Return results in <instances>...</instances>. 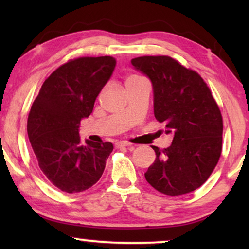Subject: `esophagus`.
<instances>
[{"label": "esophagus", "mask_w": 249, "mask_h": 249, "mask_svg": "<svg viewBox=\"0 0 249 249\" xmlns=\"http://www.w3.org/2000/svg\"><path fill=\"white\" fill-rule=\"evenodd\" d=\"M117 147H128V148H130V149H132V148H135V146H132L130 142H117Z\"/></svg>", "instance_id": "esophagus-1"}]
</instances>
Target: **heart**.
<instances>
[{
	"instance_id": "b5f03b06",
	"label": "heart",
	"mask_w": 249,
	"mask_h": 249,
	"mask_svg": "<svg viewBox=\"0 0 249 249\" xmlns=\"http://www.w3.org/2000/svg\"><path fill=\"white\" fill-rule=\"evenodd\" d=\"M136 79H139V78H138V77H135V76L129 77L128 79H127V81H125V84H127V83H130V81H134V80H136Z\"/></svg>"
}]
</instances>
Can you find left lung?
<instances>
[{"mask_svg": "<svg viewBox=\"0 0 249 249\" xmlns=\"http://www.w3.org/2000/svg\"><path fill=\"white\" fill-rule=\"evenodd\" d=\"M131 63L151 79L156 120L173 135L169 147L152 146L156 158L145 178L164 195L192 193L209 179L222 152V114L212 91L196 71L168 55Z\"/></svg>", "mask_w": 249, "mask_h": 249, "instance_id": "8db88e82", "label": "left lung"}]
</instances>
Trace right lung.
<instances>
[{"label":"right lung","mask_w":249,"mask_h":249,"mask_svg":"<svg viewBox=\"0 0 249 249\" xmlns=\"http://www.w3.org/2000/svg\"><path fill=\"white\" fill-rule=\"evenodd\" d=\"M115 67L112 56L69 60L44 81L30 108L27 131L47 180L74 194L95 185L113 151L112 142L80 141V120L89 117Z\"/></svg>","instance_id":"1"}]
</instances>
